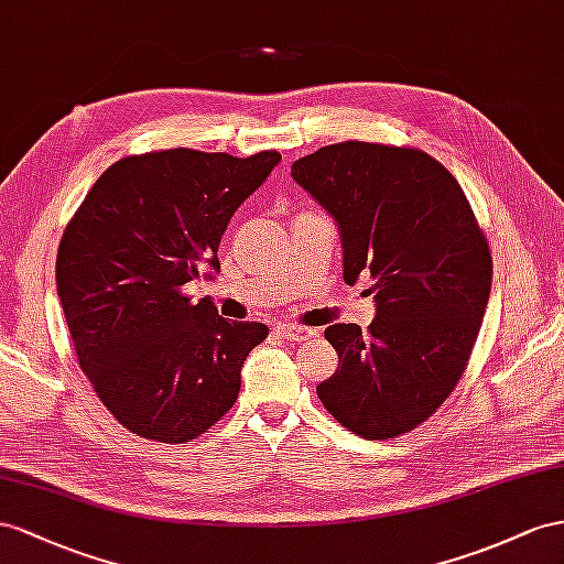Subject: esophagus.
<instances>
[{
  "label": "esophagus",
  "instance_id": "esophagus-1",
  "mask_svg": "<svg viewBox=\"0 0 564 564\" xmlns=\"http://www.w3.org/2000/svg\"><path fill=\"white\" fill-rule=\"evenodd\" d=\"M276 334L281 338H291V340H307L312 336H316V330L307 328V326H297V324H276Z\"/></svg>",
  "mask_w": 564,
  "mask_h": 564
}]
</instances>
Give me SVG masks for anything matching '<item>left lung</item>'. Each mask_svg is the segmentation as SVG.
Wrapping results in <instances>:
<instances>
[{"mask_svg":"<svg viewBox=\"0 0 564 564\" xmlns=\"http://www.w3.org/2000/svg\"><path fill=\"white\" fill-rule=\"evenodd\" d=\"M293 181L336 221L343 279H373L377 319L324 330L338 369L316 386L362 438L426 422L467 367L488 305V242L459 183L422 150L338 142L297 159Z\"/></svg>","mask_w":564,"mask_h":564,"instance_id":"8db88e82","label":"left lung"}]
</instances>
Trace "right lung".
Here are the masks:
<instances>
[{
    "label": "right lung",
    "instance_id": "obj_1",
    "mask_svg": "<svg viewBox=\"0 0 564 564\" xmlns=\"http://www.w3.org/2000/svg\"><path fill=\"white\" fill-rule=\"evenodd\" d=\"M281 162L164 150L111 164L56 252V293L80 369L142 438L185 443L234 408L240 369L269 334L228 322L187 283L214 279L230 216Z\"/></svg>",
    "mask_w": 564,
    "mask_h": 564
}]
</instances>
